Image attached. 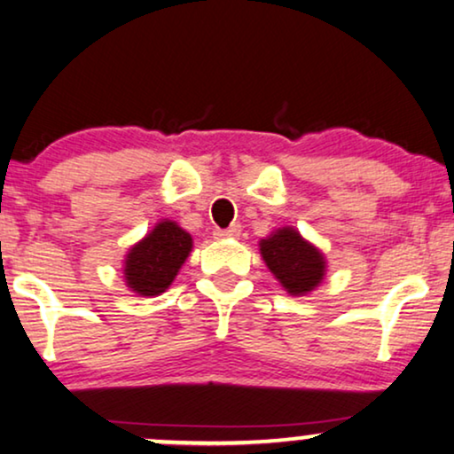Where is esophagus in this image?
Segmentation results:
<instances>
[{
  "label": "esophagus",
  "instance_id": "1",
  "mask_svg": "<svg viewBox=\"0 0 454 454\" xmlns=\"http://www.w3.org/2000/svg\"><path fill=\"white\" fill-rule=\"evenodd\" d=\"M239 231H242V229H239V225H231V227H227V229H216L215 238H218V239H233V238H239Z\"/></svg>",
  "mask_w": 454,
  "mask_h": 454
}]
</instances>
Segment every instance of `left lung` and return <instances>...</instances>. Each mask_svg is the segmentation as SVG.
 <instances>
[{"label":"left lung","instance_id":"obj_1","mask_svg":"<svg viewBox=\"0 0 454 454\" xmlns=\"http://www.w3.org/2000/svg\"><path fill=\"white\" fill-rule=\"evenodd\" d=\"M267 270L293 296L316 290L326 276V256L317 246L301 236L294 227H279L259 242Z\"/></svg>","mask_w":454,"mask_h":454}]
</instances>
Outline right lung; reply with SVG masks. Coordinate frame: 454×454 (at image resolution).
<instances>
[{"mask_svg": "<svg viewBox=\"0 0 454 454\" xmlns=\"http://www.w3.org/2000/svg\"><path fill=\"white\" fill-rule=\"evenodd\" d=\"M193 248L192 233L178 223L161 218L143 239L128 250L124 259L126 286L138 296L166 293Z\"/></svg>", "mask_w": 454, "mask_h": 454, "instance_id": "add662e5", "label": "right lung"}]
</instances>
